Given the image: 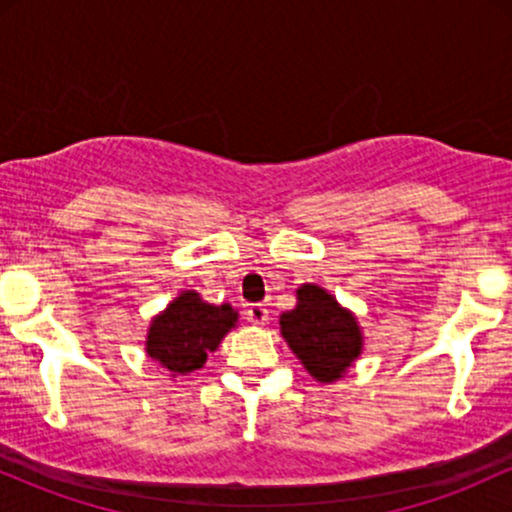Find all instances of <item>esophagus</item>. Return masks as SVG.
Returning a JSON list of instances; mask_svg holds the SVG:
<instances>
[{
    "instance_id": "esophagus-1",
    "label": "esophagus",
    "mask_w": 512,
    "mask_h": 512,
    "mask_svg": "<svg viewBox=\"0 0 512 512\" xmlns=\"http://www.w3.org/2000/svg\"><path fill=\"white\" fill-rule=\"evenodd\" d=\"M245 317H248L250 322H255V325H264V322L269 320V310L264 308L262 303H252L245 308Z\"/></svg>"
}]
</instances>
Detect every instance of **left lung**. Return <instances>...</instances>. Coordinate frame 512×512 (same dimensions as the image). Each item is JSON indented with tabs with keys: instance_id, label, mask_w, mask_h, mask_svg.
<instances>
[{
	"instance_id": "1",
	"label": "left lung",
	"mask_w": 512,
	"mask_h": 512,
	"mask_svg": "<svg viewBox=\"0 0 512 512\" xmlns=\"http://www.w3.org/2000/svg\"><path fill=\"white\" fill-rule=\"evenodd\" d=\"M296 296V308L279 320L281 334L315 380L334 383L361 356V327L354 313L320 286L303 284Z\"/></svg>"
}]
</instances>
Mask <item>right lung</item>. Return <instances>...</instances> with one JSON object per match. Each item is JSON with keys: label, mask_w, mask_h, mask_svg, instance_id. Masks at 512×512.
Here are the masks:
<instances>
[{"label": "right lung", "mask_w": 512, "mask_h": 512, "mask_svg": "<svg viewBox=\"0 0 512 512\" xmlns=\"http://www.w3.org/2000/svg\"><path fill=\"white\" fill-rule=\"evenodd\" d=\"M236 322L238 313L228 303L211 305L197 291H182L151 320L146 354L173 375H190L204 366L211 351L219 349Z\"/></svg>", "instance_id": "right-lung-1"}]
</instances>
